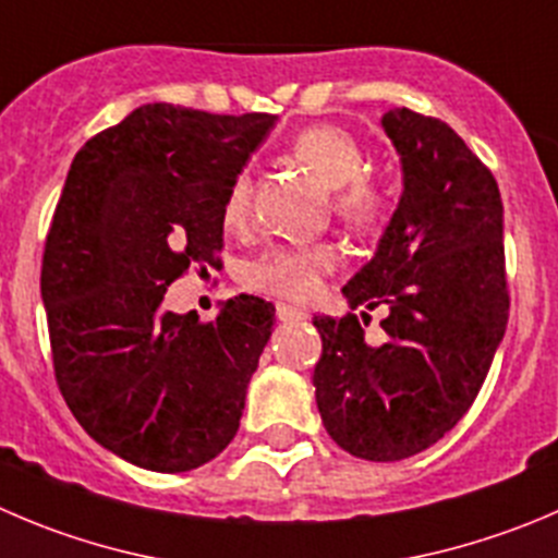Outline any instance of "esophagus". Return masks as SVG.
Wrapping results in <instances>:
<instances>
[{"label":"esophagus","mask_w":558,"mask_h":558,"mask_svg":"<svg viewBox=\"0 0 558 558\" xmlns=\"http://www.w3.org/2000/svg\"><path fill=\"white\" fill-rule=\"evenodd\" d=\"M276 317L282 323H290V320H304L306 312L299 310V306H290V304H276Z\"/></svg>","instance_id":"34e87169"}]
</instances>
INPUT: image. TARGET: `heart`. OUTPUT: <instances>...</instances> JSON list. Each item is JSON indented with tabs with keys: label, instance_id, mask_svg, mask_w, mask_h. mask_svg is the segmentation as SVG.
Listing matches in <instances>:
<instances>
[{
	"label": "heart",
	"instance_id": "heart-1",
	"mask_svg": "<svg viewBox=\"0 0 558 558\" xmlns=\"http://www.w3.org/2000/svg\"><path fill=\"white\" fill-rule=\"evenodd\" d=\"M293 156L333 189V210L344 225L367 230L384 219L389 189L367 172V150L350 131L339 125H310L293 140ZM252 216V178L241 172L230 183L221 219L230 230L246 227ZM339 263L331 241L284 243L259 254L248 265V282L288 301H310L320 290L326 274Z\"/></svg>",
	"mask_w": 558,
	"mask_h": 558
}]
</instances>
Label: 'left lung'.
<instances>
[{"instance_id":"left-lung-1","label":"left lung","mask_w":558,"mask_h":558,"mask_svg":"<svg viewBox=\"0 0 558 558\" xmlns=\"http://www.w3.org/2000/svg\"><path fill=\"white\" fill-rule=\"evenodd\" d=\"M402 196L375 257L342 288L350 310L386 306V339L355 315L315 317V400L328 435L355 458L391 463L433 447L480 395L507 331L504 205L490 169L447 123L384 114ZM367 317V312H362Z\"/></svg>"}]
</instances>
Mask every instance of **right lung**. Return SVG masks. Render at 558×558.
Here are the masks:
<instances>
[{
  "label": "right lung",
  "instance_id": "1",
  "mask_svg": "<svg viewBox=\"0 0 558 558\" xmlns=\"http://www.w3.org/2000/svg\"><path fill=\"white\" fill-rule=\"evenodd\" d=\"M274 123L145 104L71 163L40 270L57 386L89 438L140 469H199L238 433L274 304L235 295L203 323L163 295L214 265L227 189Z\"/></svg>",
  "mask_w": 558,
  "mask_h": 558
}]
</instances>
